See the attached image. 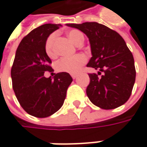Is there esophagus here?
<instances>
[{
	"instance_id": "1",
	"label": "esophagus",
	"mask_w": 147,
	"mask_h": 147,
	"mask_svg": "<svg viewBox=\"0 0 147 147\" xmlns=\"http://www.w3.org/2000/svg\"><path fill=\"white\" fill-rule=\"evenodd\" d=\"M71 77H72L73 79H76V78L77 77V75H71Z\"/></svg>"
}]
</instances>
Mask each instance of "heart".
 Returning a JSON list of instances; mask_svg holds the SVG:
<instances>
[{"label":"heart","instance_id":"obj_1","mask_svg":"<svg viewBox=\"0 0 147 147\" xmlns=\"http://www.w3.org/2000/svg\"><path fill=\"white\" fill-rule=\"evenodd\" d=\"M68 37L75 45L79 46L84 41V36L80 30H71L68 32ZM56 39V34H51L46 40L45 51L48 56L55 57L56 52L54 50V41ZM86 62V58L83 55H77L73 57H65L59 60L56 64V70L58 72H65L69 74L78 73Z\"/></svg>","mask_w":147,"mask_h":147}]
</instances>
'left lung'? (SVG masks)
<instances>
[{
    "label": "left lung",
    "instance_id": "1",
    "mask_svg": "<svg viewBox=\"0 0 147 147\" xmlns=\"http://www.w3.org/2000/svg\"><path fill=\"white\" fill-rule=\"evenodd\" d=\"M82 30L89 38L91 56L87 66L99 70L88 74L86 95L101 109L111 110L125 104L131 96L136 80L134 58L124 39L117 31L97 22L66 24Z\"/></svg>",
    "mask_w": 147,
    "mask_h": 147
}]
</instances>
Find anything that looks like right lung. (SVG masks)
<instances>
[{"label":"right lung","instance_id":"obj_1","mask_svg":"<svg viewBox=\"0 0 147 147\" xmlns=\"http://www.w3.org/2000/svg\"><path fill=\"white\" fill-rule=\"evenodd\" d=\"M61 26L45 24L34 29L22 40L16 52L11 75L12 87L22 107L31 116L44 118L51 116L62 107L68 86L72 82L69 73L54 74L51 61L45 51L48 36Z\"/></svg>","mask_w":147,"mask_h":147}]
</instances>
